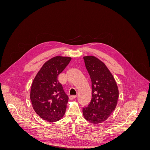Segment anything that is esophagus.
I'll list each match as a JSON object with an SVG mask.
<instances>
[{
  "instance_id": "34e87169",
  "label": "esophagus",
  "mask_w": 150,
  "mask_h": 150,
  "mask_svg": "<svg viewBox=\"0 0 150 150\" xmlns=\"http://www.w3.org/2000/svg\"><path fill=\"white\" fill-rule=\"evenodd\" d=\"M76 98V96H75V95H72V96H70L69 97V99L70 100H72V99H74Z\"/></svg>"
}]
</instances>
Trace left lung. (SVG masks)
Returning a JSON list of instances; mask_svg holds the SVG:
<instances>
[{
  "label": "left lung",
  "instance_id": "left-lung-1",
  "mask_svg": "<svg viewBox=\"0 0 150 150\" xmlns=\"http://www.w3.org/2000/svg\"><path fill=\"white\" fill-rule=\"evenodd\" d=\"M91 80L92 99L83 108L84 118L94 124L105 121L115 110L118 99V89L113 76L105 64L94 56L83 57Z\"/></svg>",
  "mask_w": 150,
  "mask_h": 150
}]
</instances>
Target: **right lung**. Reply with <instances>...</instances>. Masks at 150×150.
I'll return each mask as SVG.
<instances>
[{
  "instance_id": "obj_1",
  "label": "right lung",
  "mask_w": 150,
  "mask_h": 150,
  "mask_svg": "<svg viewBox=\"0 0 150 150\" xmlns=\"http://www.w3.org/2000/svg\"><path fill=\"white\" fill-rule=\"evenodd\" d=\"M71 57L56 56L46 62L34 78L30 100L34 111L43 120L54 122L64 115L68 96L57 76L64 71Z\"/></svg>"
}]
</instances>
